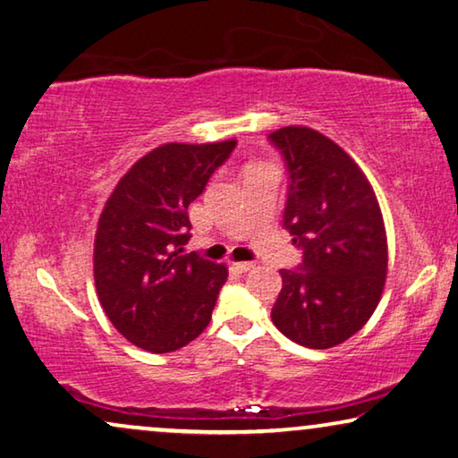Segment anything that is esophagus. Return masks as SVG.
<instances>
[{
  "instance_id": "obj_1",
  "label": "esophagus",
  "mask_w": 458,
  "mask_h": 458,
  "mask_svg": "<svg viewBox=\"0 0 458 458\" xmlns=\"http://www.w3.org/2000/svg\"><path fill=\"white\" fill-rule=\"evenodd\" d=\"M233 267H235L237 270H242V273H250V270L256 268V262H235Z\"/></svg>"
}]
</instances>
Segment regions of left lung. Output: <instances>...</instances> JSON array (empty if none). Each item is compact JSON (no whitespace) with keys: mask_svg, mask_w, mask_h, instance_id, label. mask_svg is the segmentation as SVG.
<instances>
[{"mask_svg":"<svg viewBox=\"0 0 458 458\" xmlns=\"http://www.w3.org/2000/svg\"><path fill=\"white\" fill-rule=\"evenodd\" d=\"M289 169L283 225L303 250L281 270L275 327L297 344L330 349L361 330L382 297L386 229L372 185L357 163L320 131L287 125L268 136Z\"/></svg>","mask_w":458,"mask_h":458,"instance_id":"obj_1","label":"left lung"}]
</instances>
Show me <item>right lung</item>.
<instances>
[{"label":"right lung","mask_w":458,"mask_h":458,"mask_svg":"<svg viewBox=\"0 0 458 458\" xmlns=\"http://www.w3.org/2000/svg\"><path fill=\"white\" fill-rule=\"evenodd\" d=\"M237 140L169 142L117 182L95 235V284L111 324L136 347L169 353L208 327L227 267L196 251L188 207Z\"/></svg>","instance_id":"right-lung-1"}]
</instances>
